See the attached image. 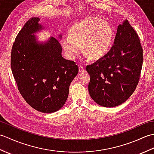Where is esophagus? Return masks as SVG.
<instances>
[{
  "instance_id": "1",
  "label": "esophagus",
  "mask_w": 154,
  "mask_h": 154,
  "mask_svg": "<svg viewBox=\"0 0 154 154\" xmlns=\"http://www.w3.org/2000/svg\"><path fill=\"white\" fill-rule=\"evenodd\" d=\"M85 71V68H84L83 65L80 64L79 65V71L80 72V73H83V72H84Z\"/></svg>"
}]
</instances>
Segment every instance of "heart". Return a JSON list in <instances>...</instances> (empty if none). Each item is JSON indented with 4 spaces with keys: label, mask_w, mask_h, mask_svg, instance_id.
I'll use <instances>...</instances> for the list:
<instances>
[{
    "label": "heart",
    "mask_w": 154,
    "mask_h": 154,
    "mask_svg": "<svg viewBox=\"0 0 154 154\" xmlns=\"http://www.w3.org/2000/svg\"><path fill=\"white\" fill-rule=\"evenodd\" d=\"M114 30L110 23L99 17L89 18L72 26L69 35L62 40L67 56L73 60L82 44L83 51L93 60L105 55L112 44Z\"/></svg>",
    "instance_id": "heart-1"
}]
</instances>
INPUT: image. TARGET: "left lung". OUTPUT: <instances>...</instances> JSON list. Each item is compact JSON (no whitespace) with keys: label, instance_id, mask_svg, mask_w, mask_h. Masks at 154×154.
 <instances>
[{"label":"left lung","instance_id":"left-lung-1","mask_svg":"<svg viewBox=\"0 0 154 154\" xmlns=\"http://www.w3.org/2000/svg\"><path fill=\"white\" fill-rule=\"evenodd\" d=\"M143 59L138 35L126 20L118 26L109 51L86 67L91 77L88 86L91 97L104 107L125 102L138 85Z\"/></svg>","mask_w":154,"mask_h":154}]
</instances>
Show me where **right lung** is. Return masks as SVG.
Listing matches in <instances>:
<instances>
[{"instance_id":"add662e5","label":"right lung","mask_w":154,"mask_h":154,"mask_svg":"<svg viewBox=\"0 0 154 154\" xmlns=\"http://www.w3.org/2000/svg\"><path fill=\"white\" fill-rule=\"evenodd\" d=\"M39 21V18H31L19 32L12 48L11 65L18 91L26 103L40 112L52 113L66 102L79 68L75 62L62 57L56 38L39 43L34 35L44 29Z\"/></svg>"}]
</instances>
